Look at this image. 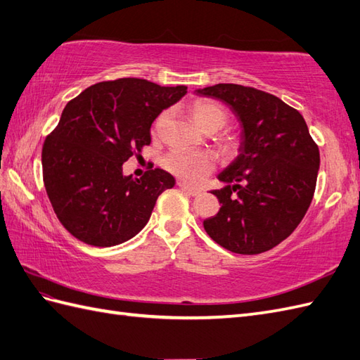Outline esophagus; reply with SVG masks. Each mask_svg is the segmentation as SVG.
<instances>
[{
	"label": "esophagus",
	"instance_id": "obj_1",
	"mask_svg": "<svg viewBox=\"0 0 360 360\" xmlns=\"http://www.w3.org/2000/svg\"><path fill=\"white\" fill-rule=\"evenodd\" d=\"M177 186H179L181 191L188 192V194H189V195H192V197H195V195H198V194H200V191H198V189H195V188H192V186L186 185L185 181H179V183H177Z\"/></svg>",
	"mask_w": 360,
	"mask_h": 360
}]
</instances>
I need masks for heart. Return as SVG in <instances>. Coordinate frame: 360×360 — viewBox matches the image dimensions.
I'll return each mask as SVG.
<instances>
[{"mask_svg":"<svg viewBox=\"0 0 360 360\" xmlns=\"http://www.w3.org/2000/svg\"><path fill=\"white\" fill-rule=\"evenodd\" d=\"M189 112L195 124L206 133H217L227 122V111L223 105L210 99H197L191 103ZM168 112H162L153 125V134L157 136L165 124ZM220 146L224 153H232L236 148L235 137H221ZM163 166L171 174L186 180L197 183L215 168V159L212 154L205 151H183L172 150L163 157Z\"/></svg>","mask_w":360,"mask_h":360,"instance_id":"obj_1","label":"heart"}]
</instances>
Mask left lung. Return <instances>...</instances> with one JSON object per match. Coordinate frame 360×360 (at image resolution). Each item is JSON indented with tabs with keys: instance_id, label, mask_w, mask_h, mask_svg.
I'll use <instances>...</instances> for the list:
<instances>
[{
	"instance_id": "8db88e82",
	"label": "left lung",
	"mask_w": 360,
	"mask_h": 360,
	"mask_svg": "<svg viewBox=\"0 0 360 360\" xmlns=\"http://www.w3.org/2000/svg\"><path fill=\"white\" fill-rule=\"evenodd\" d=\"M231 107L241 124L240 155L218 175V214L203 221L221 248L257 255L278 246L301 223L319 171V148L301 112L276 96L238 84L197 90Z\"/></svg>"
}]
</instances>
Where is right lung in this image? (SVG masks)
<instances>
[{
  "mask_svg": "<svg viewBox=\"0 0 360 360\" xmlns=\"http://www.w3.org/2000/svg\"><path fill=\"white\" fill-rule=\"evenodd\" d=\"M186 93L185 85L122 77L94 84L65 105L44 140L42 179L58 220L75 238L111 248L143 229L175 179L160 168L125 177L122 165L140 157L154 119Z\"/></svg>",
  "mask_w": 360,
  "mask_h": 360,
  "instance_id": "add662e5",
  "label": "right lung"
}]
</instances>
